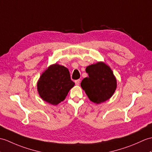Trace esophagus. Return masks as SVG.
Segmentation results:
<instances>
[{"instance_id":"esophagus-1","label":"esophagus","mask_w":152,"mask_h":152,"mask_svg":"<svg viewBox=\"0 0 152 152\" xmlns=\"http://www.w3.org/2000/svg\"><path fill=\"white\" fill-rule=\"evenodd\" d=\"M75 83L76 86H79L80 83V80H77L75 81Z\"/></svg>"}]
</instances>
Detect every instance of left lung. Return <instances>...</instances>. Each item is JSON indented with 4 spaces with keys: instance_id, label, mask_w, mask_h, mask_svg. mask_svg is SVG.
<instances>
[{
    "instance_id": "obj_1",
    "label": "left lung",
    "mask_w": 152,
    "mask_h": 152,
    "mask_svg": "<svg viewBox=\"0 0 152 152\" xmlns=\"http://www.w3.org/2000/svg\"><path fill=\"white\" fill-rule=\"evenodd\" d=\"M86 71L89 76L82 81L81 87L89 100L97 104L109 100L117 87L116 79L109 66L98 61L87 66Z\"/></svg>"
}]
</instances>
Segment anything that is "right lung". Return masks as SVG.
<instances>
[{
    "label": "right lung",
    "instance_id": "1",
    "mask_svg": "<svg viewBox=\"0 0 152 152\" xmlns=\"http://www.w3.org/2000/svg\"><path fill=\"white\" fill-rule=\"evenodd\" d=\"M75 84L70 79L69 69L55 63L41 74L37 89L42 100L56 105L65 99Z\"/></svg>",
    "mask_w": 152,
    "mask_h": 152
}]
</instances>
